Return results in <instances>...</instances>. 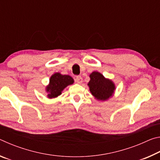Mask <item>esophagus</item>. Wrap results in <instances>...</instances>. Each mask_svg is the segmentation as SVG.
Returning <instances> with one entry per match:
<instances>
[{"label":"esophagus","instance_id":"34e87169","mask_svg":"<svg viewBox=\"0 0 160 160\" xmlns=\"http://www.w3.org/2000/svg\"><path fill=\"white\" fill-rule=\"evenodd\" d=\"M75 82L78 84H81L82 82V78L80 76V75L76 76V78H75Z\"/></svg>","mask_w":160,"mask_h":160}]
</instances>
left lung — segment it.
Returning a JSON list of instances; mask_svg holds the SVG:
<instances>
[{
    "instance_id": "1",
    "label": "left lung",
    "mask_w": 160,
    "mask_h": 160,
    "mask_svg": "<svg viewBox=\"0 0 160 160\" xmlns=\"http://www.w3.org/2000/svg\"><path fill=\"white\" fill-rule=\"evenodd\" d=\"M90 80L88 85L91 94L97 100L105 101L114 93L116 87L112 80L105 78L99 72L94 71L90 75Z\"/></svg>"
}]
</instances>
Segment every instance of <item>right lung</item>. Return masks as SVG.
Here are the masks:
<instances>
[{
  "mask_svg": "<svg viewBox=\"0 0 160 160\" xmlns=\"http://www.w3.org/2000/svg\"><path fill=\"white\" fill-rule=\"evenodd\" d=\"M74 80L68 75H61L59 72H56L51 75L49 80V84L46 88V91L48 93V98L52 99L57 97L61 94L67 86L72 85Z\"/></svg>",
  "mask_w": 160,
  "mask_h": 160,
  "instance_id": "obj_1",
  "label": "right lung"
}]
</instances>
